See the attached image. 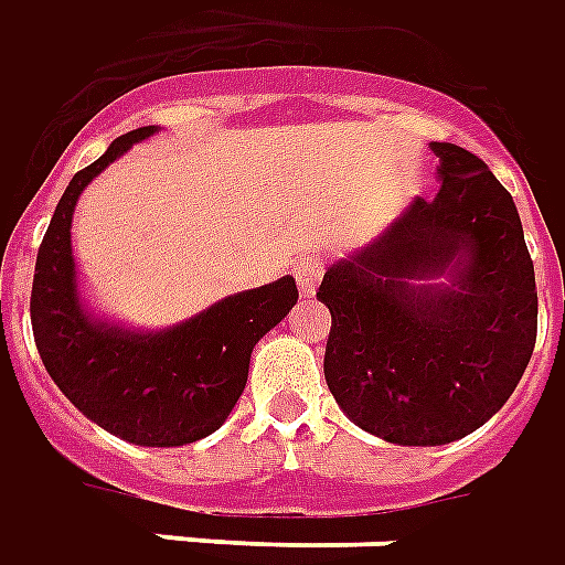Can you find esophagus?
Instances as JSON below:
<instances>
[{
  "label": "esophagus",
  "mask_w": 565,
  "mask_h": 565,
  "mask_svg": "<svg viewBox=\"0 0 565 565\" xmlns=\"http://www.w3.org/2000/svg\"><path fill=\"white\" fill-rule=\"evenodd\" d=\"M291 274H295V282H298V291H301L303 298H313L319 279L326 274V264H322V258H316V255H303V258L295 262Z\"/></svg>",
  "instance_id": "34e87169"
}]
</instances>
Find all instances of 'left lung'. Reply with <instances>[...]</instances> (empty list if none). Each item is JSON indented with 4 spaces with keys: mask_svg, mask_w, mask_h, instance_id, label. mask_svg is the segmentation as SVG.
<instances>
[{
    "mask_svg": "<svg viewBox=\"0 0 565 565\" xmlns=\"http://www.w3.org/2000/svg\"><path fill=\"white\" fill-rule=\"evenodd\" d=\"M441 188L338 258L326 383L359 429L402 447L466 438L530 365L539 295L518 206L490 167L431 142Z\"/></svg>",
    "mask_w": 565,
    "mask_h": 565,
    "instance_id": "8db88e82",
    "label": "left lung"
}]
</instances>
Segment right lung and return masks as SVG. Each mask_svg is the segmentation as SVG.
<instances>
[{"mask_svg": "<svg viewBox=\"0 0 565 565\" xmlns=\"http://www.w3.org/2000/svg\"><path fill=\"white\" fill-rule=\"evenodd\" d=\"M154 130L118 136L103 158L72 175L39 246L30 316L47 374L84 417L139 447H182L231 417L246 390L255 343L289 316L298 286L282 276L161 331L118 326L87 310L72 255L75 203L109 163Z\"/></svg>", "mask_w": 565, "mask_h": 565, "instance_id": "add662e5", "label": "right lung"}]
</instances>
